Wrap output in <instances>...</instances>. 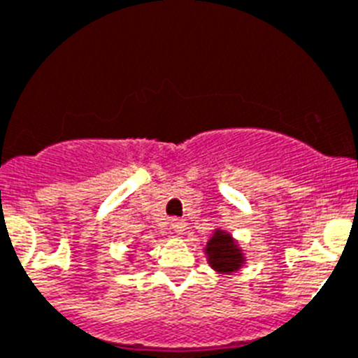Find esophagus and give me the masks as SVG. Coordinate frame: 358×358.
<instances>
[{"instance_id": "1", "label": "esophagus", "mask_w": 358, "mask_h": 358, "mask_svg": "<svg viewBox=\"0 0 358 358\" xmlns=\"http://www.w3.org/2000/svg\"><path fill=\"white\" fill-rule=\"evenodd\" d=\"M170 226H172L173 233H177V235H182L186 229V220L185 218H179V217H173L172 222H170Z\"/></svg>"}]
</instances>
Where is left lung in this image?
I'll return each instance as SVG.
<instances>
[{
	"mask_svg": "<svg viewBox=\"0 0 358 358\" xmlns=\"http://www.w3.org/2000/svg\"><path fill=\"white\" fill-rule=\"evenodd\" d=\"M208 255H210V264L213 265L217 271H222V273H231V271H236L242 264V258H240V252L233 248V242H231L229 235H224V233H217L213 238L208 243Z\"/></svg>",
	"mask_w": 358,
	"mask_h": 358,
	"instance_id": "8db88e82",
	"label": "left lung"
}]
</instances>
